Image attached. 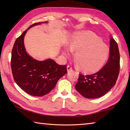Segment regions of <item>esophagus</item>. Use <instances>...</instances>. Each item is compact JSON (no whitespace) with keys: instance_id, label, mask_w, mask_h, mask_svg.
I'll list each match as a JSON object with an SVG mask.
<instances>
[{"instance_id":"1","label":"esophagus","mask_w":130,"mask_h":130,"mask_svg":"<svg viewBox=\"0 0 130 130\" xmlns=\"http://www.w3.org/2000/svg\"><path fill=\"white\" fill-rule=\"evenodd\" d=\"M73 70V68L71 67V66H70V65H68L67 66V70H68V71L69 72V71H71Z\"/></svg>"}]
</instances>
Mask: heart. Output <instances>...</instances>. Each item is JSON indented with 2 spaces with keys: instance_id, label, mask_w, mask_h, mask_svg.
<instances>
[{
  "instance_id": "obj_1",
  "label": "heart",
  "mask_w": 130,
  "mask_h": 130,
  "mask_svg": "<svg viewBox=\"0 0 130 130\" xmlns=\"http://www.w3.org/2000/svg\"><path fill=\"white\" fill-rule=\"evenodd\" d=\"M70 50L65 49L63 54L69 56L71 51H76L75 60L80 70L87 73L97 72L103 67L109 55L106 44L90 31L79 32L69 43Z\"/></svg>"
}]
</instances>
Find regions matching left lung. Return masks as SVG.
I'll list each match as a JSON object with an SVG mask.
<instances>
[{
    "label": "left lung",
    "instance_id": "8db88e82",
    "mask_svg": "<svg viewBox=\"0 0 130 130\" xmlns=\"http://www.w3.org/2000/svg\"><path fill=\"white\" fill-rule=\"evenodd\" d=\"M120 68V55L117 42L110 40L109 56L107 63L97 73L84 75L79 74L75 89L87 98L101 97L115 85Z\"/></svg>",
    "mask_w": 130,
    "mask_h": 130
}]
</instances>
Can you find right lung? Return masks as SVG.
<instances>
[{
    "instance_id": "1",
    "label": "right lung",
    "mask_w": 130,
    "mask_h": 130,
    "mask_svg": "<svg viewBox=\"0 0 130 130\" xmlns=\"http://www.w3.org/2000/svg\"><path fill=\"white\" fill-rule=\"evenodd\" d=\"M41 23H35L28 29ZM28 29L17 38L14 44L11 69L14 81L22 89L31 95L41 96L54 89L59 79L67 74V68L52 59L41 61L28 55L24 45V37Z\"/></svg>"
}]
</instances>
